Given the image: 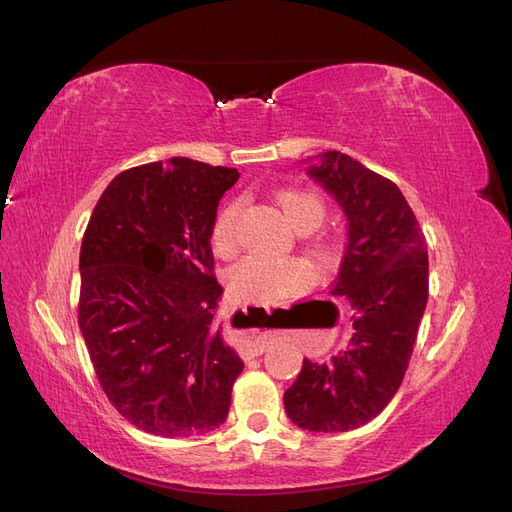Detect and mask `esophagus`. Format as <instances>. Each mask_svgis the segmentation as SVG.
I'll list each match as a JSON object with an SVG mask.
<instances>
[{"label":"esophagus","instance_id":"34e87169","mask_svg":"<svg viewBox=\"0 0 512 512\" xmlns=\"http://www.w3.org/2000/svg\"><path fill=\"white\" fill-rule=\"evenodd\" d=\"M267 346H269V342H267V336H254L248 344H245V349H243V355L245 357H258V355H262L264 351H267Z\"/></svg>","mask_w":512,"mask_h":512}]
</instances>
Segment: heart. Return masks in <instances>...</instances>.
<instances>
[{
    "label": "heart",
    "mask_w": 512,
    "mask_h": 512,
    "mask_svg": "<svg viewBox=\"0 0 512 512\" xmlns=\"http://www.w3.org/2000/svg\"><path fill=\"white\" fill-rule=\"evenodd\" d=\"M281 208L294 227L315 229L325 216L323 199L309 189H283L277 193ZM243 203L233 199L224 203L214 218L212 243L218 254L231 256L237 250V224ZM325 254V248H319ZM315 281V271L300 258H275L267 254H252L237 262L229 273L231 292L248 300L279 302L302 294Z\"/></svg>",
    "instance_id": "heart-1"
}]
</instances>
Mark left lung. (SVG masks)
Wrapping results in <instances>:
<instances>
[{"label":"left lung","mask_w":512,"mask_h":512,"mask_svg":"<svg viewBox=\"0 0 512 512\" xmlns=\"http://www.w3.org/2000/svg\"><path fill=\"white\" fill-rule=\"evenodd\" d=\"M342 208L349 235L332 296L353 309V334L330 361H302L283 393L288 418L313 433L374 420L399 391L428 300V250L395 182L340 151L306 168Z\"/></svg>","instance_id":"1"}]
</instances>
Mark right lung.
I'll list each match as a JSON object with an SVG mask.
<instances>
[{
	"mask_svg": "<svg viewBox=\"0 0 512 512\" xmlns=\"http://www.w3.org/2000/svg\"><path fill=\"white\" fill-rule=\"evenodd\" d=\"M235 168L187 157L117 174L79 252V330L102 391L140 431L210 433L229 416L243 361L214 321L210 248Z\"/></svg>",
	"mask_w": 512,
	"mask_h": 512,
	"instance_id": "add662e5",
	"label": "right lung"
}]
</instances>
